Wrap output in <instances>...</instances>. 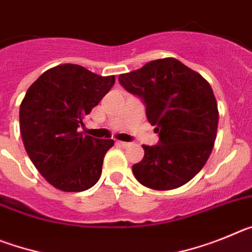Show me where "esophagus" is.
Segmentation results:
<instances>
[{"instance_id": "34e87169", "label": "esophagus", "mask_w": 252, "mask_h": 252, "mask_svg": "<svg viewBox=\"0 0 252 252\" xmlns=\"http://www.w3.org/2000/svg\"><path fill=\"white\" fill-rule=\"evenodd\" d=\"M117 144H119L120 146H122V148H127V146L131 145L130 142H126V141H117Z\"/></svg>"}]
</instances>
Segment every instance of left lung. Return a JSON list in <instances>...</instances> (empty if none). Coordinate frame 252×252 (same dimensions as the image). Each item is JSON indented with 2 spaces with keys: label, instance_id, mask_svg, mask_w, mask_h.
Instances as JSON below:
<instances>
[{
  "label": "left lung",
  "instance_id": "left-lung-1",
  "mask_svg": "<svg viewBox=\"0 0 252 252\" xmlns=\"http://www.w3.org/2000/svg\"><path fill=\"white\" fill-rule=\"evenodd\" d=\"M119 82L145 104L159 133L157 145H142L144 158L132 165L135 178L155 190L188 183L208 160L217 135V102L208 82L174 58L149 62Z\"/></svg>",
  "mask_w": 252,
  "mask_h": 252
}]
</instances>
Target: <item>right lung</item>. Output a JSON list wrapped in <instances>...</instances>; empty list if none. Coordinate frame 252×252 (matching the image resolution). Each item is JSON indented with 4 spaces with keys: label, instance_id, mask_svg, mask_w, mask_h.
I'll use <instances>...</instances> for the list:
<instances>
[{
    "label": "right lung",
    "instance_id": "1",
    "mask_svg": "<svg viewBox=\"0 0 252 252\" xmlns=\"http://www.w3.org/2000/svg\"><path fill=\"white\" fill-rule=\"evenodd\" d=\"M115 84L75 64L49 69L26 92L20 106V131L35 168L64 192H83L98 182L113 140L79 132L84 117Z\"/></svg>",
    "mask_w": 252,
    "mask_h": 252
}]
</instances>
